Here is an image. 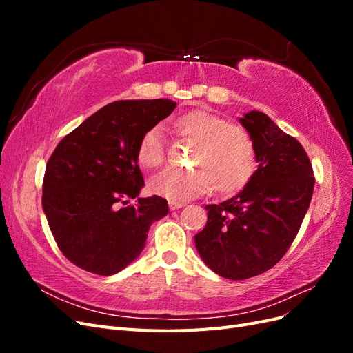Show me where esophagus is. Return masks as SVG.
Returning a JSON list of instances; mask_svg holds the SVG:
<instances>
[{"mask_svg": "<svg viewBox=\"0 0 353 353\" xmlns=\"http://www.w3.org/2000/svg\"><path fill=\"white\" fill-rule=\"evenodd\" d=\"M183 206H185V203H184V201L169 200V209H170V210H176V209H181Z\"/></svg>", "mask_w": 353, "mask_h": 353, "instance_id": "1", "label": "esophagus"}]
</instances>
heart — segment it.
<instances>
[{
  "label": "heart",
  "mask_w": 353,
  "mask_h": 353,
  "mask_svg": "<svg viewBox=\"0 0 353 353\" xmlns=\"http://www.w3.org/2000/svg\"><path fill=\"white\" fill-rule=\"evenodd\" d=\"M179 131L197 144L191 165L169 168L150 184L154 194L184 201L203 194L210 187L216 194H232L249 183L256 169V150L248 131L230 125L223 117L206 110H193L179 117ZM137 157L145 168H157L165 160L162 128L154 125L141 135Z\"/></svg>",
  "instance_id": "obj_1"
}]
</instances>
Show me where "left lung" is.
I'll use <instances>...</instances> for the list:
<instances>
[{
	"label": "left lung",
	"instance_id": "1",
	"mask_svg": "<svg viewBox=\"0 0 353 353\" xmlns=\"http://www.w3.org/2000/svg\"><path fill=\"white\" fill-rule=\"evenodd\" d=\"M240 123L254 144L258 169L234 197L208 205L196 249L209 268L228 280L263 274L296 239L311 203L315 178L302 144L258 110Z\"/></svg>",
	"mask_w": 353,
	"mask_h": 353
}]
</instances>
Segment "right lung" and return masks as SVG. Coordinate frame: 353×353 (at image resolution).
Returning <instances> with one entry per match:
<instances>
[{"instance_id": "obj_1", "label": "right lung", "mask_w": 353, "mask_h": 353, "mask_svg": "<svg viewBox=\"0 0 353 353\" xmlns=\"http://www.w3.org/2000/svg\"><path fill=\"white\" fill-rule=\"evenodd\" d=\"M176 108L172 100H121L85 119L47 162L42 209L59 249L97 275H113L138 258L154 221L168 215L163 197H139L144 178L137 147L141 135Z\"/></svg>"}]
</instances>
